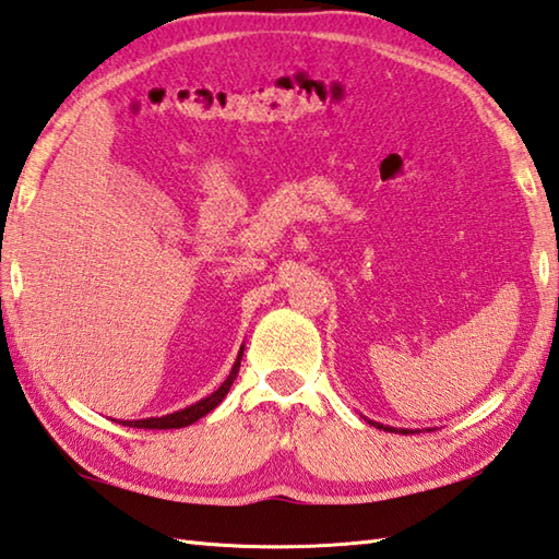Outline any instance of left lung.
<instances>
[{
  "label": "left lung",
  "instance_id": "1",
  "mask_svg": "<svg viewBox=\"0 0 559 559\" xmlns=\"http://www.w3.org/2000/svg\"><path fill=\"white\" fill-rule=\"evenodd\" d=\"M373 426H378V429H385V431H397V429H392V426H382V424H378V421H370ZM400 433H414V431H409V429H400Z\"/></svg>",
  "mask_w": 559,
  "mask_h": 559
}]
</instances>
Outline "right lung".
Masks as SVG:
<instances>
[{
	"mask_svg": "<svg viewBox=\"0 0 559 559\" xmlns=\"http://www.w3.org/2000/svg\"><path fill=\"white\" fill-rule=\"evenodd\" d=\"M242 354H245V346L239 348L237 354V360L233 370H229L227 380L223 382L221 388H217L213 395H207L203 400H199L195 404H191V407H186L181 412H174V414H167V417H150V419H138V421H123L126 426H135V429H181V426H189L193 421H199L201 417H205L207 412H213L217 404H221L225 400V395L229 392V388H233V382L239 373V360H242Z\"/></svg>",
	"mask_w": 559,
	"mask_h": 559,
	"instance_id": "obj_1",
	"label": "right lung"
}]
</instances>
